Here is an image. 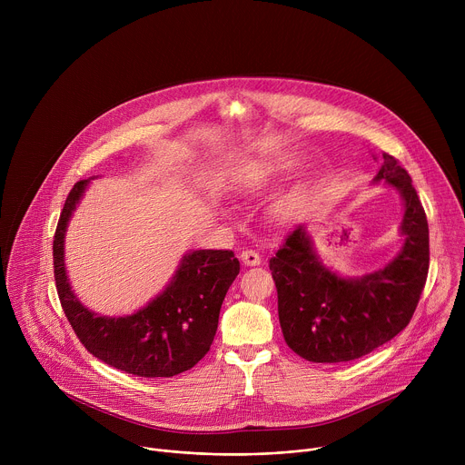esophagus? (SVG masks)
Here are the masks:
<instances>
[{"instance_id":"34e87169","label":"esophagus","mask_w":465,"mask_h":465,"mask_svg":"<svg viewBox=\"0 0 465 465\" xmlns=\"http://www.w3.org/2000/svg\"><path fill=\"white\" fill-rule=\"evenodd\" d=\"M241 261L246 264V267H255V264L261 262V257L255 250H242L241 252Z\"/></svg>"}]
</instances>
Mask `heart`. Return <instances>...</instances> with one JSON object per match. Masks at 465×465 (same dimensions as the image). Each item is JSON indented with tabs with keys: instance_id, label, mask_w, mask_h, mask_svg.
Here are the masks:
<instances>
[{
	"instance_id": "1",
	"label": "heart",
	"mask_w": 465,
	"mask_h": 465,
	"mask_svg": "<svg viewBox=\"0 0 465 465\" xmlns=\"http://www.w3.org/2000/svg\"><path fill=\"white\" fill-rule=\"evenodd\" d=\"M261 183V178H255V183L253 185H259ZM302 208V196L300 194H291L287 196L285 201H282L278 204V215L282 219H292Z\"/></svg>"
}]
</instances>
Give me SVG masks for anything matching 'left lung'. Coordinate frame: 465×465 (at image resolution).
Segmentation results:
<instances>
[{
	"instance_id": "obj_1",
	"label": "left lung",
	"mask_w": 465,
	"mask_h": 465,
	"mask_svg": "<svg viewBox=\"0 0 465 465\" xmlns=\"http://www.w3.org/2000/svg\"><path fill=\"white\" fill-rule=\"evenodd\" d=\"M401 193L403 250L384 269L341 278L323 267L303 226L292 230L271 271L287 346L309 362H348L391 341L409 325L429 274V224L411 174L382 153L375 182Z\"/></svg>"
}]
</instances>
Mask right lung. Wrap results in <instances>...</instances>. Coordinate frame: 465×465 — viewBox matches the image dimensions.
Here are the masks:
<instances>
[{
	"label": "right lung",
	"instance_id": "right-lung-1",
	"mask_svg": "<svg viewBox=\"0 0 465 465\" xmlns=\"http://www.w3.org/2000/svg\"><path fill=\"white\" fill-rule=\"evenodd\" d=\"M90 180L65 198L54 239V283L65 318L83 346L99 361L138 377H173L191 370L212 348L224 296L239 274L232 250L183 255L167 289L147 307L121 318L88 311L72 292L64 267V235Z\"/></svg>",
	"mask_w": 465,
	"mask_h": 465
}]
</instances>
